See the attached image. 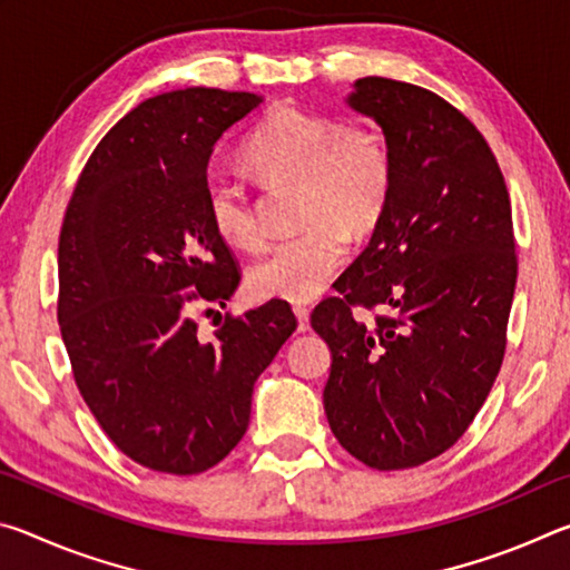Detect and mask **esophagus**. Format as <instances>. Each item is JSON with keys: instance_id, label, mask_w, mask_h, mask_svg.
<instances>
[{"instance_id": "34e87169", "label": "esophagus", "mask_w": 570, "mask_h": 570, "mask_svg": "<svg viewBox=\"0 0 570 570\" xmlns=\"http://www.w3.org/2000/svg\"><path fill=\"white\" fill-rule=\"evenodd\" d=\"M294 314H296V322H298V332H308V308L302 306V304H296Z\"/></svg>"}]
</instances>
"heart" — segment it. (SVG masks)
<instances>
[{
    "label": "heart",
    "instance_id": "1",
    "mask_svg": "<svg viewBox=\"0 0 570 570\" xmlns=\"http://www.w3.org/2000/svg\"><path fill=\"white\" fill-rule=\"evenodd\" d=\"M246 166L266 186H298L304 230L278 240L248 272L262 298L312 302L346 262V236L364 238L387 214L394 163L377 132L330 115L282 108L250 132ZM206 214L216 234L238 248L262 244L256 204L240 180L208 176Z\"/></svg>",
    "mask_w": 570,
    "mask_h": 570
}]
</instances>
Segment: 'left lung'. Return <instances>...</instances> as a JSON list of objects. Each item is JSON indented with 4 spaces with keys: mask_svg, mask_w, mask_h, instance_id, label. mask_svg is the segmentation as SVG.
Returning <instances> with one entry per match:
<instances>
[{
    "mask_svg": "<svg viewBox=\"0 0 570 570\" xmlns=\"http://www.w3.org/2000/svg\"><path fill=\"white\" fill-rule=\"evenodd\" d=\"M350 105L382 125L394 186L340 294L312 312L332 350L324 412L364 465L417 468L465 435L503 364L513 214L493 150L455 105L387 77L356 80Z\"/></svg>",
    "mask_w": 570,
    "mask_h": 570,
    "instance_id": "8db88e82",
    "label": "left lung"
}]
</instances>
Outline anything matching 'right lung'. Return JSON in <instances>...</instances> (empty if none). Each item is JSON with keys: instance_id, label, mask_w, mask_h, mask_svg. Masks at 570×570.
<instances>
[{"instance_id": "1", "label": "right lung", "mask_w": 570, "mask_h": 570, "mask_svg": "<svg viewBox=\"0 0 570 570\" xmlns=\"http://www.w3.org/2000/svg\"><path fill=\"white\" fill-rule=\"evenodd\" d=\"M258 102L214 88L140 102L92 150L65 210L57 322L75 384L120 452L170 475L238 445L254 382L296 330L282 298L226 314L210 340L188 308L226 306L240 282L204 183L216 140Z\"/></svg>"}]
</instances>
